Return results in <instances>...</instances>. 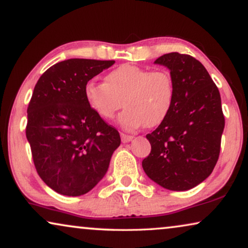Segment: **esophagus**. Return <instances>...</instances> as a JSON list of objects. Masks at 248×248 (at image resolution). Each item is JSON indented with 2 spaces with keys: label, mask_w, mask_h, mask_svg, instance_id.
<instances>
[{
  "label": "esophagus",
  "mask_w": 248,
  "mask_h": 248,
  "mask_svg": "<svg viewBox=\"0 0 248 248\" xmlns=\"http://www.w3.org/2000/svg\"><path fill=\"white\" fill-rule=\"evenodd\" d=\"M120 136H121V140H123V142H129V141L132 140V138H134L131 135L124 134V132Z\"/></svg>",
  "instance_id": "34e87169"
}]
</instances>
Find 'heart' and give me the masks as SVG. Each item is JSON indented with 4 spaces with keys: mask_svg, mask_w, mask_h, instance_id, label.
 <instances>
[{
    "mask_svg": "<svg viewBox=\"0 0 248 248\" xmlns=\"http://www.w3.org/2000/svg\"><path fill=\"white\" fill-rule=\"evenodd\" d=\"M89 106L102 119L110 120L124 107L119 123L125 130L162 124L172 112L175 85L166 71H153L124 64L104 76V82L90 81L84 88Z\"/></svg>",
    "mask_w": 248,
    "mask_h": 248,
    "instance_id": "obj_1",
    "label": "heart"
}]
</instances>
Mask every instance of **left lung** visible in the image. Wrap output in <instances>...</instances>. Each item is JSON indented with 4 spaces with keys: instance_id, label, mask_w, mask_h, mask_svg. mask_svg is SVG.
Masks as SVG:
<instances>
[{
    "instance_id": "obj_1",
    "label": "left lung",
    "mask_w": 248,
    "mask_h": 248,
    "mask_svg": "<svg viewBox=\"0 0 248 248\" xmlns=\"http://www.w3.org/2000/svg\"><path fill=\"white\" fill-rule=\"evenodd\" d=\"M155 62L170 71L175 99L169 118L146 135L152 151L142 169L167 190H190L210 175L219 158L225 128L220 93L192 56L170 53Z\"/></svg>"
}]
</instances>
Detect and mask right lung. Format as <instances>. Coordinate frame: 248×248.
Masks as SVG:
<instances>
[{
  "label": "right lung",
  "instance_id": "right-lung-1",
  "mask_svg": "<svg viewBox=\"0 0 248 248\" xmlns=\"http://www.w3.org/2000/svg\"><path fill=\"white\" fill-rule=\"evenodd\" d=\"M113 64L67 59L48 68L34 86L26 136L38 175L62 195L92 190L121 142L117 129L91 109L84 95L86 83Z\"/></svg>",
  "mask_w": 248,
  "mask_h": 248
}]
</instances>
